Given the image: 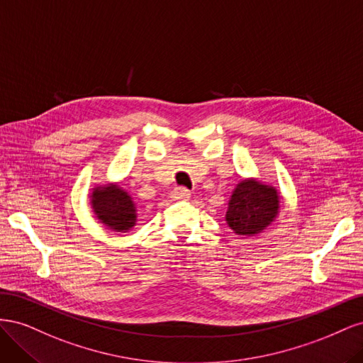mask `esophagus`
Listing matches in <instances>:
<instances>
[{"instance_id": "34e87169", "label": "esophagus", "mask_w": 363, "mask_h": 363, "mask_svg": "<svg viewBox=\"0 0 363 363\" xmlns=\"http://www.w3.org/2000/svg\"><path fill=\"white\" fill-rule=\"evenodd\" d=\"M171 195L174 200H188L191 196V192L186 188H175Z\"/></svg>"}]
</instances>
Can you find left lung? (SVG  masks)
Returning <instances> with one entry per match:
<instances>
[{"instance_id": "obj_1", "label": "left lung", "mask_w": 363, "mask_h": 363, "mask_svg": "<svg viewBox=\"0 0 363 363\" xmlns=\"http://www.w3.org/2000/svg\"><path fill=\"white\" fill-rule=\"evenodd\" d=\"M280 211V194L255 179L239 182L228 201L225 221L239 236L263 232Z\"/></svg>"}]
</instances>
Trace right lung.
<instances>
[{"label":"right lung","instance_id":"1","mask_svg":"<svg viewBox=\"0 0 363 363\" xmlns=\"http://www.w3.org/2000/svg\"><path fill=\"white\" fill-rule=\"evenodd\" d=\"M91 206L100 223L113 232L125 233L136 225V206L118 184L96 186L91 194Z\"/></svg>","mask_w":363,"mask_h":363}]
</instances>
